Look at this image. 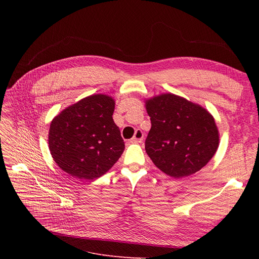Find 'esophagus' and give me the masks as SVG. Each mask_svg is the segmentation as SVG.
<instances>
[{
  "instance_id": "esophagus-1",
  "label": "esophagus",
  "mask_w": 259,
  "mask_h": 259,
  "mask_svg": "<svg viewBox=\"0 0 259 259\" xmlns=\"http://www.w3.org/2000/svg\"><path fill=\"white\" fill-rule=\"evenodd\" d=\"M143 139H144V132L140 129H138L137 131H135L134 133V137L132 138L131 140V143L133 144H140L143 142Z\"/></svg>"
}]
</instances>
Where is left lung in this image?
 <instances>
[{"label":"left lung","instance_id":"obj_1","mask_svg":"<svg viewBox=\"0 0 259 259\" xmlns=\"http://www.w3.org/2000/svg\"><path fill=\"white\" fill-rule=\"evenodd\" d=\"M146 104L151 129L145 149L153 164L175 179L205 167L220 142L214 118L206 109L171 93Z\"/></svg>","mask_w":259,"mask_h":259}]
</instances>
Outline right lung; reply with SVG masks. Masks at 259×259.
Returning a JSON list of instances; mask_svg holds the SVG:
<instances>
[{"label": "right lung", "instance_id": "right-lung-1", "mask_svg": "<svg viewBox=\"0 0 259 259\" xmlns=\"http://www.w3.org/2000/svg\"><path fill=\"white\" fill-rule=\"evenodd\" d=\"M114 101L94 94L66 108L49 129L50 153L58 166L78 180L98 179L124 152L125 143L113 121Z\"/></svg>", "mask_w": 259, "mask_h": 259}]
</instances>
